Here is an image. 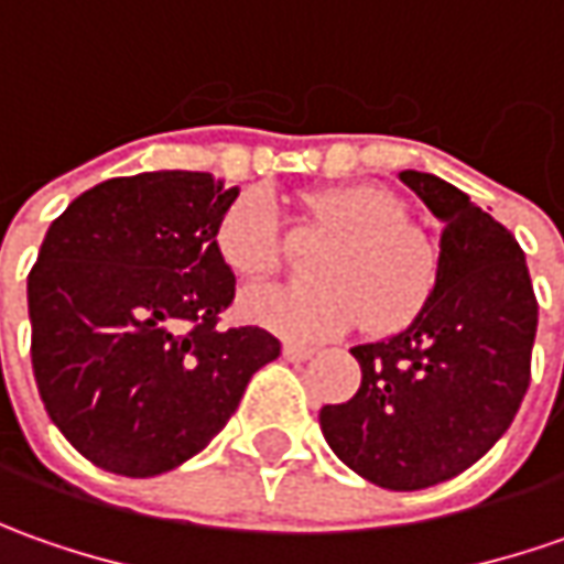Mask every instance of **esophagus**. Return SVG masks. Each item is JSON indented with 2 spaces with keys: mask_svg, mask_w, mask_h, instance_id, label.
<instances>
[{
  "mask_svg": "<svg viewBox=\"0 0 564 564\" xmlns=\"http://www.w3.org/2000/svg\"><path fill=\"white\" fill-rule=\"evenodd\" d=\"M282 358L292 360V364H304V360L314 358V348H307V345H294V341H285V345H282Z\"/></svg>",
  "mask_w": 564,
  "mask_h": 564,
  "instance_id": "esophagus-1",
  "label": "esophagus"
}]
</instances>
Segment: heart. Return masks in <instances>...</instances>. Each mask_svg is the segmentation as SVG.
<instances>
[{"instance_id":"1","label":"heart","mask_w":564,"mask_h":564,"mask_svg":"<svg viewBox=\"0 0 564 564\" xmlns=\"http://www.w3.org/2000/svg\"><path fill=\"white\" fill-rule=\"evenodd\" d=\"M304 213L333 245L316 253L307 289L260 285L238 297V314L292 341L336 338L364 323L370 336H399L430 307L440 253L408 223L399 194L379 185H333L304 194ZM216 253L238 279H263L282 263L275 206L248 191L216 226Z\"/></svg>"}]
</instances>
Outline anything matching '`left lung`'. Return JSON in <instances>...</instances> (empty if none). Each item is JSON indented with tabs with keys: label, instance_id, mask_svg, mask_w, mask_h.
Masks as SVG:
<instances>
[{
	"label": "left lung",
	"instance_id": "1",
	"mask_svg": "<svg viewBox=\"0 0 564 564\" xmlns=\"http://www.w3.org/2000/svg\"><path fill=\"white\" fill-rule=\"evenodd\" d=\"M399 178L443 223L436 294L404 333L351 348L360 389L326 404L319 426L364 480L411 492L458 477L511 426L531 382L536 297L509 228L430 172Z\"/></svg>",
	"mask_w": 564,
	"mask_h": 564
}]
</instances>
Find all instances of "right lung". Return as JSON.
<instances>
[{
	"mask_svg": "<svg viewBox=\"0 0 564 564\" xmlns=\"http://www.w3.org/2000/svg\"><path fill=\"white\" fill-rule=\"evenodd\" d=\"M238 187L209 172H141L84 191L28 275L31 360L62 436L102 470L185 465L279 358L260 326L219 329L235 275L216 226Z\"/></svg>",
	"mask_w": 564,
	"mask_h": 564,
	"instance_id": "1",
	"label": "right lung"
}]
</instances>
